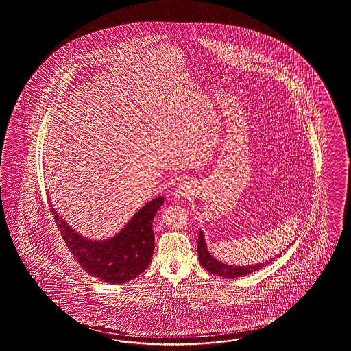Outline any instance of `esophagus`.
<instances>
[{"label": "esophagus", "instance_id": "esophagus-1", "mask_svg": "<svg viewBox=\"0 0 351 351\" xmlns=\"http://www.w3.org/2000/svg\"><path fill=\"white\" fill-rule=\"evenodd\" d=\"M192 195V184L188 182H182L179 184V186L176 188V196L179 198H185Z\"/></svg>", "mask_w": 351, "mask_h": 351}]
</instances>
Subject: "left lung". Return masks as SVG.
<instances>
[{
	"instance_id": "obj_1",
	"label": "left lung",
	"mask_w": 351,
	"mask_h": 351,
	"mask_svg": "<svg viewBox=\"0 0 351 351\" xmlns=\"http://www.w3.org/2000/svg\"><path fill=\"white\" fill-rule=\"evenodd\" d=\"M197 252L199 257V263L201 265L205 267L208 271H210L215 276H222L225 278H238L243 276H248L253 271H257L264 267H267V264H270V261H265L264 264H256V265H248V267H232V265H227L222 264L218 260H215L206 248V243L202 232H199L198 235V244H197ZM282 254V253H280ZM274 258H271L273 261Z\"/></svg>"
}]
</instances>
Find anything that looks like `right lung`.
<instances>
[{
    "label": "right lung",
    "mask_w": 351,
    "mask_h": 351,
    "mask_svg": "<svg viewBox=\"0 0 351 351\" xmlns=\"http://www.w3.org/2000/svg\"><path fill=\"white\" fill-rule=\"evenodd\" d=\"M163 204L158 197L141 209L114 238L93 241L75 234L52 209L69 252L90 276L110 283H125L150 265L154 252L153 219Z\"/></svg>",
    "instance_id": "obj_1"
}]
</instances>
